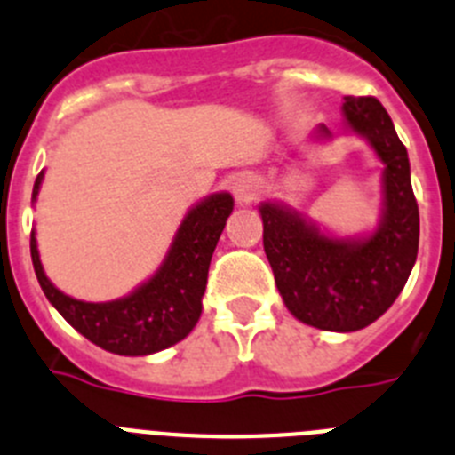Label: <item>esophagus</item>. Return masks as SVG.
I'll return each instance as SVG.
<instances>
[{
  "instance_id": "1",
  "label": "esophagus",
  "mask_w": 455,
  "mask_h": 455,
  "mask_svg": "<svg viewBox=\"0 0 455 455\" xmlns=\"http://www.w3.org/2000/svg\"><path fill=\"white\" fill-rule=\"evenodd\" d=\"M259 196V180L255 175H241L235 182V198L239 203L248 204Z\"/></svg>"
}]
</instances>
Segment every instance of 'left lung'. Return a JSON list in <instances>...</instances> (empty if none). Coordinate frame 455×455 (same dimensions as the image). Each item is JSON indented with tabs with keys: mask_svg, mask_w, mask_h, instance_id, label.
Masks as SVG:
<instances>
[{
	"mask_svg": "<svg viewBox=\"0 0 455 455\" xmlns=\"http://www.w3.org/2000/svg\"><path fill=\"white\" fill-rule=\"evenodd\" d=\"M344 118L385 164V212L367 239H335L300 214L264 203V252L277 291L299 321L321 331L353 332L383 316L415 267L419 207L410 184L408 150L376 98H344ZM321 136H331L325 127Z\"/></svg>",
	"mask_w": 455,
	"mask_h": 455,
	"instance_id": "1",
	"label": "left lung"
}]
</instances>
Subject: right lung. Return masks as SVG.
Returning <instances> with one entry per match:
<instances>
[{"label": "right lung", "mask_w": 455, "mask_h": 455, "mask_svg": "<svg viewBox=\"0 0 455 455\" xmlns=\"http://www.w3.org/2000/svg\"><path fill=\"white\" fill-rule=\"evenodd\" d=\"M43 172L36 178L34 198ZM230 193H214L188 212L180 225L162 268L124 299L84 303L47 280L31 232V262L47 300L59 315L100 348L118 355H150L182 341L203 312L207 273L225 220L232 214Z\"/></svg>", "instance_id": "right-lung-1"}]
</instances>
